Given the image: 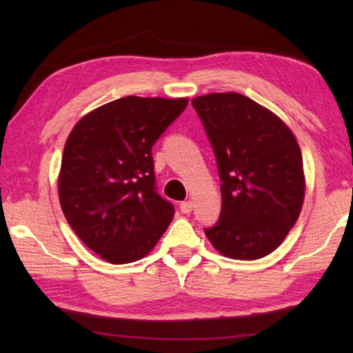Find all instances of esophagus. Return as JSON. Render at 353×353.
Returning a JSON list of instances; mask_svg holds the SVG:
<instances>
[{"mask_svg":"<svg viewBox=\"0 0 353 353\" xmlns=\"http://www.w3.org/2000/svg\"><path fill=\"white\" fill-rule=\"evenodd\" d=\"M191 210H193V202H191V201L181 202V212L182 213L188 214V213H191Z\"/></svg>","mask_w":353,"mask_h":353,"instance_id":"1","label":"esophagus"}]
</instances>
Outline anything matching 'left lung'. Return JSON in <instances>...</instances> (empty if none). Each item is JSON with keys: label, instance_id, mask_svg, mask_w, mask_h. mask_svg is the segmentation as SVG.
<instances>
[{"label": "left lung", "instance_id": "8db88e82", "mask_svg": "<svg viewBox=\"0 0 353 353\" xmlns=\"http://www.w3.org/2000/svg\"><path fill=\"white\" fill-rule=\"evenodd\" d=\"M213 148L221 179V213L204 232L214 249L256 260L280 246L305 194L302 154L279 117L240 93L191 101Z\"/></svg>", "mask_w": 353, "mask_h": 353}]
</instances>
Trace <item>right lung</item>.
I'll list each match as a JSON object with an SVG mask.
<instances>
[{"label": "right lung", "mask_w": 353, "mask_h": 353, "mask_svg": "<svg viewBox=\"0 0 353 353\" xmlns=\"http://www.w3.org/2000/svg\"><path fill=\"white\" fill-rule=\"evenodd\" d=\"M188 99L124 97L83 117L63 148L59 199L71 229L113 265L157 244L174 205L157 193L152 146Z\"/></svg>", "instance_id": "add662e5"}]
</instances>
